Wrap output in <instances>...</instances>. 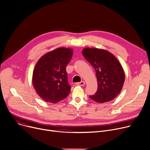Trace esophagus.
<instances>
[{
    "mask_svg": "<svg viewBox=\"0 0 150 150\" xmlns=\"http://www.w3.org/2000/svg\"><path fill=\"white\" fill-rule=\"evenodd\" d=\"M84 84H85V82L84 81H81V82L76 83V85H78V86H84Z\"/></svg>",
    "mask_w": 150,
    "mask_h": 150,
    "instance_id": "obj_1",
    "label": "esophagus"
}]
</instances>
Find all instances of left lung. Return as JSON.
<instances>
[{"instance_id":"left-lung-1","label":"left lung","mask_w":150,"mask_h":150,"mask_svg":"<svg viewBox=\"0 0 150 150\" xmlns=\"http://www.w3.org/2000/svg\"><path fill=\"white\" fill-rule=\"evenodd\" d=\"M82 53L95 69L97 78V91L89 97L100 103L113 100L121 92L125 81L124 70L119 61L103 49L85 48Z\"/></svg>"}]
</instances>
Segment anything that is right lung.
I'll return each instance as SVG.
<instances>
[{
    "label": "right lung",
    "instance_id": "add662e5",
    "mask_svg": "<svg viewBox=\"0 0 150 150\" xmlns=\"http://www.w3.org/2000/svg\"><path fill=\"white\" fill-rule=\"evenodd\" d=\"M73 55L72 49L59 47L47 53L38 60L32 83L38 95L49 103H57L69 94L66 66Z\"/></svg>",
    "mask_w": 150,
    "mask_h": 150
}]
</instances>
